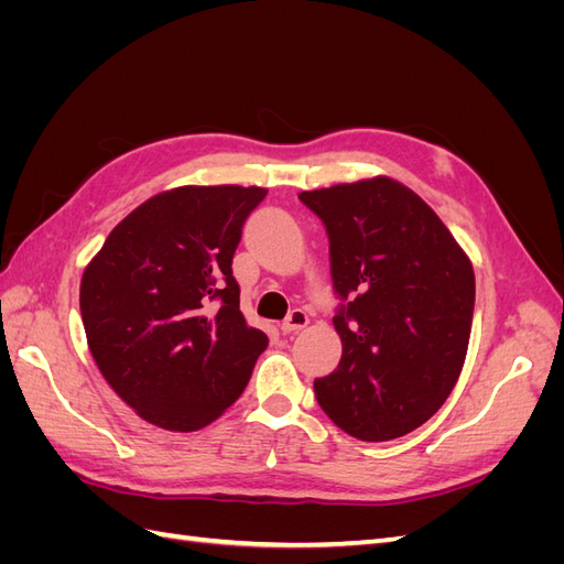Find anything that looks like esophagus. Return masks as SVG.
Listing matches in <instances>:
<instances>
[{
  "instance_id": "1",
  "label": "esophagus",
  "mask_w": 564,
  "mask_h": 564,
  "mask_svg": "<svg viewBox=\"0 0 564 564\" xmlns=\"http://www.w3.org/2000/svg\"><path fill=\"white\" fill-rule=\"evenodd\" d=\"M305 324H308V315H305L303 311H292L286 315V319L280 324V329L284 332V334H296V332H301Z\"/></svg>"
}]
</instances>
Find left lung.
Masks as SVG:
<instances>
[{
  "label": "left lung",
  "mask_w": 564,
  "mask_h": 564,
  "mask_svg": "<svg viewBox=\"0 0 564 564\" xmlns=\"http://www.w3.org/2000/svg\"><path fill=\"white\" fill-rule=\"evenodd\" d=\"M327 228L338 367L315 398L338 429L383 442L445 404L466 360L475 275L437 214L388 176L305 191Z\"/></svg>",
  "instance_id": "1"
}]
</instances>
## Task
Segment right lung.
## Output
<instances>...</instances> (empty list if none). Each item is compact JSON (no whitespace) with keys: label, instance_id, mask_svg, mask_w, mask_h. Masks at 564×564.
I'll use <instances>...</instances> for the list:
<instances>
[{"label":"right lung","instance_id":"right-lung-1","mask_svg":"<svg viewBox=\"0 0 564 564\" xmlns=\"http://www.w3.org/2000/svg\"><path fill=\"white\" fill-rule=\"evenodd\" d=\"M265 187L183 185L133 209L82 275L89 350L110 388L191 433L242 395L268 336L247 324L232 256Z\"/></svg>","mask_w":564,"mask_h":564}]
</instances>
